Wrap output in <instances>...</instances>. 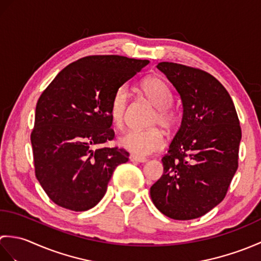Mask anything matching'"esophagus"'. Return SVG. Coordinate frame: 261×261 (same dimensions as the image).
Segmentation results:
<instances>
[{
    "mask_svg": "<svg viewBox=\"0 0 261 261\" xmlns=\"http://www.w3.org/2000/svg\"><path fill=\"white\" fill-rule=\"evenodd\" d=\"M129 159L131 160V162H136V163H146L147 162L146 158L138 157V156H135V154H130Z\"/></svg>",
    "mask_w": 261,
    "mask_h": 261,
    "instance_id": "obj_1",
    "label": "esophagus"
}]
</instances>
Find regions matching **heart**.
<instances>
[{
    "instance_id": "heart-1",
    "label": "heart",
    "mask_w": 261,
    "mask_h": 261,
    "mask_svg": "<svg viewBox=\"0 0 261 261\" xmlns=\"http://www.w3.org/2000/svg\"><path fill=\"white\" fill-rule=\"evenodd\" d=\"M139 92L146 101L156 108L154 113L149 120L148 130L127 131L119 138V146L138 156H147L163 148L165 138L163 131L157 126L163 127L167 132L173 131L178 123L179 113L173 105V95L168 85L157 76H150L140 83ZM127 110H129V93L125 86H120L113 94L110 101L109 112L112 123L121 129L123 126Z\"/></svg>"
}]
</instances>
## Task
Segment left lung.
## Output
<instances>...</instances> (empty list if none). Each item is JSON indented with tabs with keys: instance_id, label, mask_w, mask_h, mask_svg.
Returning a JSON list of instances; mask_svg holds the SVG:
<instances>
[{
	"instance_id": "8db88e82",
	"label": "left lung",
	"mask_w": 261,
	"mask_h": 261,
	"mask_svg": "<svg viewBox=\"0 0 261 261\" xmlns=\"http://www.w3.org/2000/svg\"><path fill=\"white\" fill-rule=\"evenodd\" d=\"M157 68L176 87L184 110L150 196L170 219H196L222 202L229 190L238 169L240 121L230 94L207 71L168 62Z\"/></svg>"
}]
</instances>
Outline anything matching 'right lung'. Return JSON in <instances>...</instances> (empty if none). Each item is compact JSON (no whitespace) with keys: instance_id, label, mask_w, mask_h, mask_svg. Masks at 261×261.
<instances>
[{"instance_id":"obj_1","label":"right lung","mask_w":261,"mask_h":261,"mask_svg":"<svg viewBox=\"0 0 261 261\" xmlns=\"http://www.w3.org/2000/svg\"><path fill=\"white\" fill-rule=\"evenodd\" d=\"M149 60L94 55L66 66L39 97L31 131L37 179L51 201L81 212L107 193L125 149L98 147L114 139L109 105L114 92Z\"/></svg>"}]
</instances>
